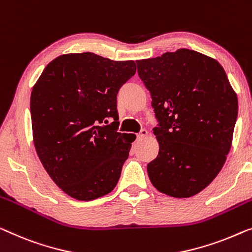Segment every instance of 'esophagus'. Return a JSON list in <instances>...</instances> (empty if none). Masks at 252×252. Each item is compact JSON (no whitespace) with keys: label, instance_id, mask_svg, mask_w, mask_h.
<instances>
[{"label":"esophagus","instance_id":"1","mask_svg":"<svg viewBox=\"0 0 252 252\" xmlns=\"http://www.w3.org/2000/svg\"><path fill=\"white\" fill-rule=\"evenodd\" d=\"M147 136H148V131L145 130V129H142L140 132L137 134V138H138V140H141V139H144V138H146Z\"/></svg>","mask_w":252,"mask_h":252}]
</instances>
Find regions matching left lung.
Instances as JSON below:
<instances>
[{"label": "left lung", "mask_w": 252, "mask_h": 252, "mask_svg": "<svg viewBox=\"0 0 252 252\" xmlns=\"http://www.w3.org/2000/svg\"><path fill=\"white\" fill-rule=\"evenodd\" d=\"M159 126L158 155L147 165L152 185L174 198H189L209 186L230 153L238 96L223 66L199 52L180 48L138 60Z\"/></svg>", "instance_id": "1"}]
</instances>
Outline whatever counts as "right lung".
<instances>
[{
    "instance_id": "1",
    "label": "right lung",
    "mask_w": 252,
    "mask_h": 252,
    "mask_svg": "<svg viewBox=\"0 0 252 252\" xmlns=\"http://www.w3.org/2000/svg\"><path fill=\"white\" fill-rule=\"evenodd\" d=\"M134 61H112L89 52L50 62L30 96L37 155L54 183L89 201L110 193L136 138L116 132V95L136 73ZM113 119L111 126H103Z\"/></svg>"
}]
</instances>
